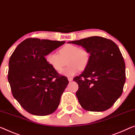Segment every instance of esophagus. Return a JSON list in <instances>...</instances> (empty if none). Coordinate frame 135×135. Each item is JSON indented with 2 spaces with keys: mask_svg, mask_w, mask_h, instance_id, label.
<instances>
[{
  "mask_svg": "<svg viewBox=\"0 0 135 135\" xmlns=\"http://www.w3.org/2000/svg\"><path fill=\"white\" fill-rule=\"evenodd\" d=\"M68 80H69V81H72L73 80V78H72V77H68Z\"/></svg>",
  "mask_w": 135,
  "mask_h": 135,
  "instance_id": "1",
  "label": "esophagus"
}]
</instances>
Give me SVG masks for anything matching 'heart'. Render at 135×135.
<instances>
[{"instance_id":"b5f03b06","label":"heart","mask_w":135,"mask_h":135,"mask_svg":"<svg viewBox=\"0 0 135 135\" xmlns=\"http://www.w3.org/2000/svg\"><path fill=\"white\" fill-rule=\"evenodd\" d=\"M89 59L90 54L88 50L72 44H67L62 47L59 54L51 52L45 57L47 63L57 71L63 68L68 59V66L60 71L62 75L66 76H74L80 69H84L88 65Z\"/></svg>"}]
</instances>
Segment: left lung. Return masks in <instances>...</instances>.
<instances>
[{"label":"left lung","mask_w":135,"mask_h":135,"mask_svg":"<svg viewBox=\"0 0 135 135\" xmlns=\"http://www.w3.org/2000/svg\"><path fill=\"white\" fill-rule=\"evenodd\" d=\"M90 54L84 72L74 78L78 84L76 97L88 111L103 112L112 106L123 93L126 66L119 47L113 41L93 36L72 41Z\"/></svg>","instance_id":"obj_1"}]
</instances>
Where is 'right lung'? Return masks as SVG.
Segmentation results:
<instances>
[{"label":"right lung","instance_id":"1","mask_svg":"<svg viewBox=\"0 0 135 135\" xmlns=\"http://www.w3.org/2000/svg\"><path fill=\"white\" fill-rule=\"evenodd\" d=\"M65 43L27 38L10 57L8 80L12 94L28 113L48 115L59 106L69 81L47 63L45 56Z\"/></svg>","mask_w":135,"mask_h":135}]
</instances>
